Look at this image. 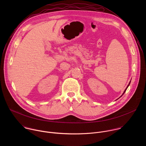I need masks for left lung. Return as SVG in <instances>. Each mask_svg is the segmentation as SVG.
I'll list each match as a JSON object with an SVG mask.
<instances>
[{"mask_svg":"<svg viewBox=\"0 0 146 146\" xmlns=\"http://www.w3.org/2000/svg\"><path fill=\"white\" fill-rule=\"evenodd\" d=\"M130 83H131V81H130V82H129V84H128V86H127V88H126V89H125V91H124V92H123V94H122V95H123V94H124V93H125V91H126V90H127V88H128V87H129V84H130Z\"/></svg>","mask_w":146,"mask_h":146,"instance_id":"8db88e82","label":"left lung"}]
</instances>
